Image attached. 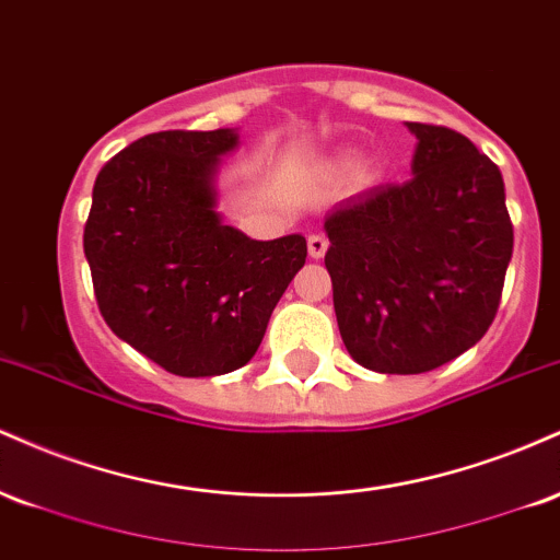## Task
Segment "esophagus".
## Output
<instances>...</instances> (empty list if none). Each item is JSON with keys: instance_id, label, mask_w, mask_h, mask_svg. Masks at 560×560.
<instances>
[{"instance_id": "obj_1", "label": "esophagus", "mask_w": 560, "mask_h": 560, "mask_svg": "<svg viewBox=\"0 0 560 560\" xmlns=\"http://www.w3.org/2000/svg\"><path fill=\"white\" fill-rule=\"evenodd\" d=\"M326 249H329V242H326V236H320V234L307 236V253H311L313 260L324 258Z\"/></svg>"}]
</instances>
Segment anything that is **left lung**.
<instances>
[{"label":"left lung","instance_id":"obj_1","mask_svg":"<svg viewBox=\"0 0 560 560\" xmlns=\"http://www.w3.org/2000/svg\"><path fill=\"white\" fill-rule=\"evenodd\" d=\"M408 128L410 182L345 199L324 223L339 334L378 374H423L477 345L513 253L498 165L453 128Z\"/></svg>","mask_w":560,"mask_h":560}]
</instances>
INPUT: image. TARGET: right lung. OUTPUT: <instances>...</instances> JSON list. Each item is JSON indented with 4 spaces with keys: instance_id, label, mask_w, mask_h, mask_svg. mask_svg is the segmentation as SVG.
Returning <instances> with one entry per match:
<instances>
[{
    "instance_id": "right-lung-1",
    "label": "right lung",
    "mask_w": 560,
    "mask_h": 560,
    "mask_svg": "<svg viewBox=\"0 0 560 560\" xmlns=\"http://www.w3.org/2000/svg\"><path fill=\"white\" fill-rule=\"evenodd\" d=\"M236 133H147L102 165L83 253L102 318L176 376H218L258 352L305 266V236L258 242L223 226L213 173Z\"/></svg>"
}]
</instances>
